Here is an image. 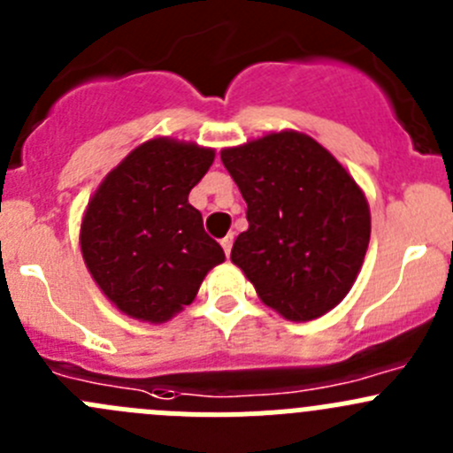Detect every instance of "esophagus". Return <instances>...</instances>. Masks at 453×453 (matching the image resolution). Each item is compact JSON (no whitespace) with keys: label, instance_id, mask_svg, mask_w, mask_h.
<instances>
[{"label":"esophagus","instance_id":"34e87169","mask_svg":"<svg viewBox=\"0 0 453 453\" xmlns=\"http://www.w3.org/2000/svg\"><path fill=\"white\" fill-rule=\"evenodd\" d=\"M219 244H222L224 253H226V256H229V253H231V247H234V234L224 235V238L219 240Z\"/></svg>","mask_w":453,"mask_h":453}]
</instances>
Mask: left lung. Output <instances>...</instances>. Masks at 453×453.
<instances>
[{"mask_svg":"<svg viewBox=\"0 0 453 453\" xmlns=\"http://www.w3.org/2000/svg\"><path fill=\"white\" fill-rule=\"evenodd\" d=\"M247 202L231 262L262 303L294 322L342 303L363 269L372 213L363 188L313 137L266 133L219 150Z\"/></svg>","mask_w":453,"mask_h":453,"instance_id":"obj_1","label":"left lung"}]
</instances>
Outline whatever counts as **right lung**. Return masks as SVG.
<instances>
[{"mask_svg":"<svg viewBox=\"0 0 453 453\" xmlns=\"http://www.w3.org/2000/svg\"><path fill=\"white\" fill-rule=\"evenodd\" d=\"M215 150L153 137L102 180L81 218L80 247L102 294L133 320L159 325L191 304L224 251L188 204Z\"/></svg>","mask_w":453,"mask_h":453,"instance_id":"add662e5","label":"right lung"}]
</instances>
